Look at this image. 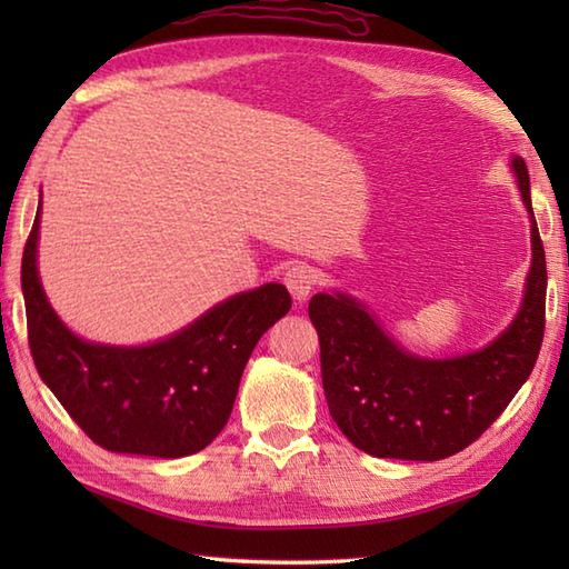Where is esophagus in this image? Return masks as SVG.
I'll return each instance as SVG.
<instances>
[{"label": "esophagus", "instance_id": "obj_1", "mask_svg": "<svg viewBox=\"0 0 569 569\" xmlns=\"http://www.w3.org/2000/svg\"><path fill=\"white\" fill-rule=\"evenodd\" d=\"M283 283L288 286V291H291L298 303H303L318 283V273L308 263H293L291 269L283 273Z\"/></svg>", "mask_w": 569, "mask_h": 569}]
</instances>
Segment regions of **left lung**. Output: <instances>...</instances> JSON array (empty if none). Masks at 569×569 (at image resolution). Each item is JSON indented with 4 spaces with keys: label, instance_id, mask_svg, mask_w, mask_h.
Masks as SVG:
<instances>
[{
    "label": "left lung",
    "instance_id": "left-lung-1",
    "mask_svg": "<svg viewBox=\"0 0 569 569\" xmlns=\"http://www.w3.org/2000/svg\"><path fill=\"white\" fill-rule=\"evenodd\" d=\"M511 168L530 214L533 261L521 310L487 347L450 359L418 357L393 342L357 298L340 291L310 298L330 416L367 455L435 462L465 450L533 371L546 332V249L530 204L526 161L513 156Z\"/></svg>",
    "mask_w": 569,
    "mask_h": 569
}]
</instances>
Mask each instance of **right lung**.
<instances>
[{
    "label": "right lung",
    "instance_id": "1",
    "mask_svg": "<svg viewBox=\"0 0 569 569\" xmlns=\"http://www.w3.org/2000/svg\"><path fill=\"white\" fill-rule=\"evenodd\" d=\"M41 202L21 259L29 347L39 377L92 442L110 452L186 457L227 426L239 379L261 335L291 310L281 283L210 308L188 328L141 347L88 342L43 293L36 244Z\"/></svg>",
    "mask_w": 569,
    "mask_h": 569
}]
</instances>
